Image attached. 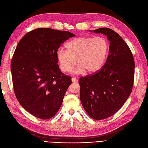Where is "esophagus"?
Instances as JSON below:
<instances>
[{"label": "esophagus", "mask_w": 148, "mask_h": 148, "mask_svg": "<svg viewBox=\"0 0 148 148\" xmlns=\"http://www.w3.org/2000/svg\"><path fill=\"white\" fill-rule=\"evenodd\" d=\"M71 80H72L73 83H77V82H78V80H77L75 78H74V77H73V78L71 79Z\"/></svg>", "instance_id": "1"}]
</instances>
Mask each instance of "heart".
I'll return each instance as SVG.
<instances>
[{
	"mask_svg": "<svg viewBox=\"0 0 148 148\" xmlns=\"http://www.w3.org/2000/svg\"><path fill=\"white\" fill-rule=\"evenodd\" d=\"M66 50L58 49L56 58L61 71H71L76 62L78 63L73 73L79 74L97 71L104 64L108 50V42L101 36H79L68 42ZM76 60H75V59Z\"/></svg>",
	"mask_w": 148,
	"mask_h": 148,
	"instance_id": "b5f03b06",
	"label": "heart"
}]
</instances>
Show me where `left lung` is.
<instances>
[{
  "label": "left lung",
  "instance_id": "obj_1",
  "mask_svg": "<svg viewBox=\"0 0 148 148\" xmlns=\"http://www.w3.org/2000/svg\"><path fill=\"white\" fill-rule=\"evenodd\" d=\"M94 32L107 36L110 41L109 54L101 69L79 79L80 98L90 117L101 120L117 112L130 95L135 63L129 47L118 33L106 27Z\"/></svg>",
  "mask_w": 148,
  "mask_h": 148
}]
</instances>
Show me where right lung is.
<instances>
[{"instance_id": "right-lung-1", "label": "right lung", "mask_w": 148, "mask_h": 148, "mask_svg": "<svg viewBox=\"0 0 148 148\" xmlns=\"http://www.w3.org/2000/svg\"><path fill=\"white\" fill-rule=\"evenodd\" d=\"M75 35L50 28L27 33L14 51L11 70L15 95L20 105L35 117L50 119L62 105L71 84L59 69L56 51Z\"/></svg>"}]
</instances>
